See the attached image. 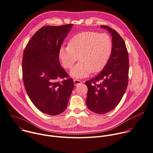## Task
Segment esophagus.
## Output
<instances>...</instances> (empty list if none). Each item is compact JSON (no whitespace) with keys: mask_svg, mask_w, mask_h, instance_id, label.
<instances>
[{"mask_svg":"<svg viewBox=\"0 0 153 153\" xmlns=\"http://www.w3.org/2000/svg\"><path fill=\"white\" fill-rule=\"evenodd\" d=\"M74 85H75V86H77V85H79V84L82 83V82L80 80H77V79H74Z\"/></svg>","mask_w":153,"mask_h":153,"instance_id":"1","label":"esophagus"}]
</instances>
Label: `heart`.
<instances>
[{"instance_id":"1","label":"heart","mask_w":153,"mask_h":153,"mask_svg":"<svg viewBox=\"0 0 153 153\" xmlns=\"http://www.w3.org/2000/svg\"><path fill=\"white\" fill-rule=\"evenodd\" d=\"M112 48V40L107 33L83 32L73 36L68 45L61 47L59 58L66 69L72 67L79 58L80 61L72 68L70 74L75 78H83L105 67Z\"/></svg>"}]
</instances>
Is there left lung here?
Listing matches in <instances>:
<instances>
[{"mask_svg": "<svg viewBox=\"0 0 153 153\" xmlns=\"http://www.w3.org/2000/svg\"><path fill=\"white\" fill-rule=\"evenodd\" d=\"M112 36L111 55L98 75L86 81L88 93L86 103L90 111L105 114L113 110L120 102L128 85V56L126 44L114 29L106 26ZM97 81L100 83L96 84Z\"/></svg>", "mask_w": 153, "mask_h": 153, "instance_id": "8db88e82", "label": "left lung"}]
</instances>
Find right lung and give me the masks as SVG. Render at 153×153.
Here are the masks:
<instances>
[{
    "label": "right lung",
    "instance_id": "1",
    "mask_svg": "<svg viewBox=\"0 0 153 153\" xmlns=\"http://www.w3.org/2000/svg\"><path fill=\"white\" fill-rule=\"evenodd\" d=\"M73 25L46 26L39 29L26 45L22 71L26 92L41 112L56 115L63 112L74 86L61 67L59 51Z\"/></svg>",
    "mask_w": 153,
    "mask_h": 153
}]
</instances>
